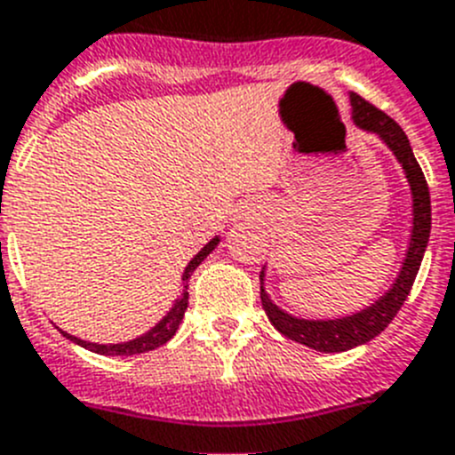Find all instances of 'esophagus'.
Wrapping results in <instances>:
<instances>
[{"label": "esophagus", "instance_id": "34e87169", "mask_svg": "<svg viewBox=\"0 0 455 455\" xmlns=\"http://www.w3.org/2000/svg\"><path fill=\"white\" fill-rule=\"evenodd\" d=\"M256 212L254 211H247V212H243V217H254Z\"/></svg>", "mask_w": 455, "mask_h": 455}]
</instances>
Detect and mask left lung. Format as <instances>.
Wrapping results in <instances>:
<instances>
[{"instance_id": "8db88e82", "label": "left lung", "mask_w": 455, "mask_h": 455, "mask_svg": "<svg viewBox=\"0 0 455 455\" xmlns=\"http://www.w3.org/2000/svg\"><path fill=\"white\" fill-rule=\"evenodd\" d=\"M350 102H353L355 125H359L366 132L378 134L392 148L396 160L401 162L410 189H412V235H410L408 254H405L403 267L398 272L396 282L392 283V288L378 302L362 309L359 314L337 318V321H304V318H295V315L279 309L267 298L266 288H263L266 272H260V304H263V309H266L272 325L282 331L283 337L291 339V341L314 347L318 353H343V350H350L355 346H362V343L378 337L396 318L403 302L408 299L410 288H412L414 276H417L421 259H424L426 244H428L430 238L428 183H426L424 172H421L417 157H414L408 137H405V132H403L401 125L394 118L387 116L385 112H380V109L371 105L362 96H355L353 93Z\"/></svg>"}]
</instances>
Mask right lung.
Returning <instances> with one entry per match:
<instances>
[{"instance_id":"1","label":"right lung","mask_w":455,"mask_h":455,"mask_svg":"<svg viewBox=\"0 0 455 455\" xmlns=\"http://www.w3.org/2000/svg\"><path fill=\"white\" fill-rule=\"evenodd\" d=\"M217 243H220V238H212L211 243L205 244L204 250L199 251V254L195 256V259L189 260L188 267H185L183 272V293H180V298L176 299V304L172 307V311H169L164 318H162L160 323H157L156 327H153L151 331H146V334H141V337L132 339V341H125V343H109V346H102V343H89V341H82V339L77 337H70V334H66L63 331V337L70 339V341H75L77 346L86 347V350H91V353H98V355H140V353H148V350H156V347L164 346V343L169 341V339L176 334V330H179L180 321H183L185 315V309H188V279L192 276V272L196 270V266H199L201 260L205 259V256L211 254L212 250L217 247Z\"/></svg>"}]
</instances>
